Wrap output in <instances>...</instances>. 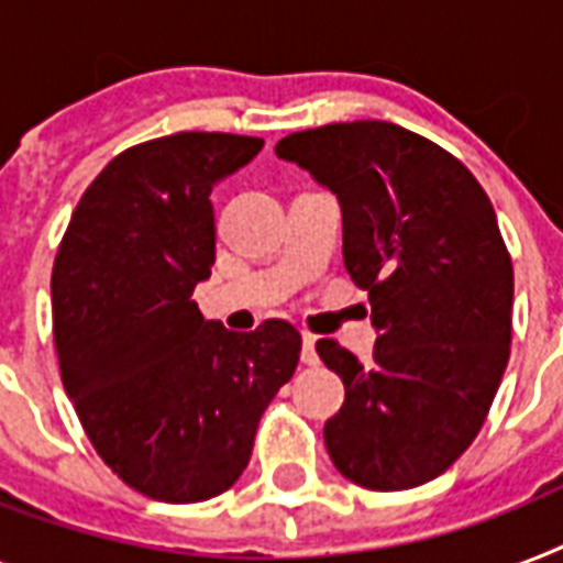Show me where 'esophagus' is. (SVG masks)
<instances>
[{
  "instance_id": "34e87169",
  "label": "esophagus",
  "mask_w": 563,
  "mask_h": 563,
  "mask_svg": "<svg viewBox=\"0 0 563 563\" xmlns=\"http://www.w3.org/2000/svg\"><path fill=\"white\" fill-rule=\"evenodd\" d=\"M300 360H303V365H318L316 335L303 333V351H300Z\"/></svg>"
}]
</instances>
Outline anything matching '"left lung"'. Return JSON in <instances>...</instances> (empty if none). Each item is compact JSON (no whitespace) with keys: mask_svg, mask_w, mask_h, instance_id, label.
<instances>
[{"mask_svg":"<svg viewBox=\"0 0 563 563\" xmlns=\"http://www.w3.org/2000/svg\"><path fill=\"white\" fill-rule=\"evenodd\" d=\"M274 152L342 203L344 268L379 333L368 365L316 344L344 383L327 453L362 488H418L473 444L506 374L515 272L497 212L464 163L391 122L312 128Z\"/></svg>","mask_w":563,"mask_h":563,"instance_id":"obj_1","label":"left lung"}]
</instances>
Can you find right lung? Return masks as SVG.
<instances>
[{
    "label": "right lung",
    "instance_id": "obj_1",
    "mask_svg": "<svg viewBox=\"0 0 563 563\" xmlns=\"http://www.w3.org/2000/svg\"><path fill=\"white\" fill-rule=\"evenodd\" d=\"M260 136L184 134L128 148L75 207L52 272L60 379L101 462L145 497L201 503L247 467L265 406L289 383L300 333L203 321L216 263L210 192Z\"/></svg>",
    "mask_w": 563,
    "mask_h": 563
}]
</instances>
